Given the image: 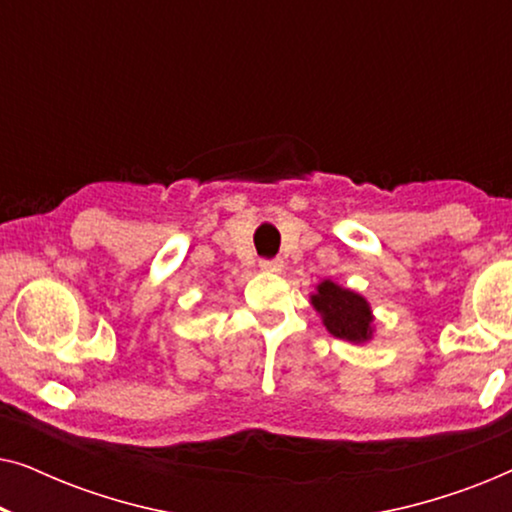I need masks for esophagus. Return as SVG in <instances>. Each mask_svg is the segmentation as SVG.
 Instances as JSON below:
<instances>
[{"label":"esophagus","mask_w":512,"mask_h":512,"mask_svg":"<svg viewBox=\"0 0 512 512\" xmlns=\"http://www.w3.org/2000/svg\"><path fill=\"white\" fill-rule=\"evenodd\" d=\"M261 268H263L265 272H282L284 261H282V258H263Z\"/></svg>","instance_id":"obj_1"}]
</instances>
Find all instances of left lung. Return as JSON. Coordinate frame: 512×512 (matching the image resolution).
<instances>
[{
    "mask_svg": "<svg viewBox=\"0 0 512 512\" xmlns=\"http://www.w3.org/2000/svg\"><path fill=\"white\" fill-rule=\"evenodd\" d=\"M312 305L324 317V324L335 338L361 342L370 338V307L359 293L340 289L333 282H321L312 296Z\"/></svg>",
    "mask_w": 512,
    "mask_h": 512,
    "instance_id": "8db88e82",
    "label": "left lung"
}]
</instances>
